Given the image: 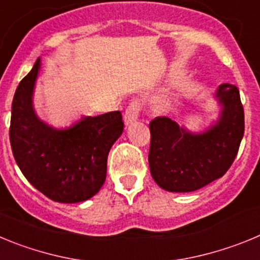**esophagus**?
Wrapping results in <instances>:
<instances>
[{"label": "esophagus", "mask_w": 260, "mask_h": 260, "mask_svg": "<svg viewBox=\"0 0 260 260\" xmlns=\"http://www.w3.org/2000/svg\"><path fill=\"white\" fill-rule=\"evenodd\" d=\"M139 110H141V103L139 102H133L132 104L128 105L126 109L125 114V125L132 126L133 123L137 122L138 117H139Z\"/></svg>", "instance_id": "obj_1"}]
</instances>
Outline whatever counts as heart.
Instances as JSON below:
<instances>
[{
    "label": "heart",
    "mask_w": 260,
    "mask_h": 260,
    "mask_svg": "<svg viewBox=\"0 0 260 260\" xmlns=\"http://www.w3.org/2000/svg\"><path fill=\"white\" fill-rule=\"evenodd\" d=\"M171 103H172V100L169 96H162V98L158 100V105H160V108H161V109H168V108L171 107Z\"/></svg>",
    "instance_id": "heart-1"
}]
</instances>
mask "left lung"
<instances>
[{
    "label": "left lung",
    "instance_id": "obj_1",
    "mask_svg": "<svg viewBox=\"0 0 260 260\" xmlns=\"http://www.w3.org/2000/svg\"><path fill=\"white\" fill-rule=\"evenodd\" d=\"M215 99L219 118L201 133L190 132L168 117L150 123L148 164L161 189L195 191L224 176L233 164L245 132L240 91L234 84H220Z\"/></svg>",
    "mask_w": 260,
    "mask_h": 260
}]
</instances>
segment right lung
<instances>
[{"label":"right lung","instance_id":"obj_1","mask_svg":"<svg viewBox=\"0 0 260 260\" xmlns=\"http://www.w3.org/2000/svg\"><path fill=\"white\" fill-rule=\"evenodd\" d=\"M41 59L18 86L11 105L10 143L28 182L58 203L92 198L105 182L108 153L123 132L121 112L82 117L56 128L38 116L34 95Z\"/></svg>","mask_w":260,"mask_h":260}]
</instances>
